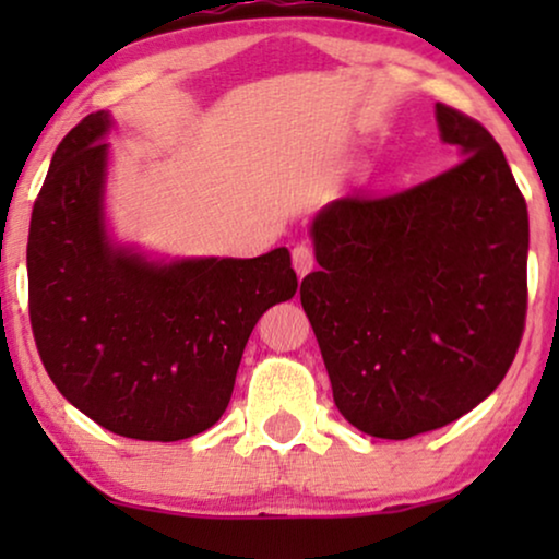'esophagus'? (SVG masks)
<instances>
[{"mask_svg": "<svg viewBox=\"0 0 559 559\" xmlns=\"http://www.w3.org/2000/svg\"><path fill=\"white\" fill-rule=\"evenodd\" d=\"M293 266L297 272V277H305V274L312 272V266H316V257H312V249L305 247V243H297L293 249Z\"/></svg>", "mask_w": 559, "mask_h": 559, "instance_id": "obj_1", "label": "esophagus"}]
</instances>
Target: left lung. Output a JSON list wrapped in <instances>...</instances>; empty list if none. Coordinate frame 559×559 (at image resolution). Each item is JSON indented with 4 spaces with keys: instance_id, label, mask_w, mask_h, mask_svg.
<instances>
[{
    "instance_id": "obj_1",
    "label": "left lung",
    "mask_w": 559,
    "mask_h": 559,
    "mask_svg": "<svg viewBox=\"0 0 559 559\" xmlns=\"http://www.w3.org/2000/svg\"><path fill=\"white\" fill-rule=\"evenodd\" d=\"M461 163L389 198H341L312 218L318 272L300 285L335 407L407 440L455 423L514 361L526 316L530 213L476 119L435 106Z\"/></svg>"
}]
</instances>
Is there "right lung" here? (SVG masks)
Instances as JSON below:
<instances>
[{"mask_svg": "<svg viewBox=\"0 0 559 559\" xmlns=\"http://www.w3.org/2000/svg\"><path fill=\"white\" fill-rule=\"evenodd\" d=\"M109 111L58 144L27 239L29 323L58 392L114 435L175 442L231 400L257 320L295 295L285 247L254 259H152L106 224Z\"/></svg>", "mask_w": 559, "mask_h": 559, "instance_id": "obj_1", "label": "right lung"}]
</instances>
